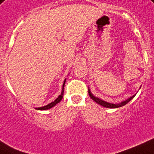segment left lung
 Masks as SVG:
<instances>
[{
    "label": "left lung",
    "mask_w": 154,
    "mask_h": 154,
    "mask_svg": "<svg viewBox=\"0 0 154 154\" xmlns=\"http://www.w3.org/2000/svg\"><path fill=\"white\" fill-rule=\"evenodd\" d=\"M88 95H89L90 98L92 99L93 100L95 101V102H97V103H99V104H100L101 106H103V107H110V108H116V107H122V106H124L126 105L128 102H130V101L132 100V99L134 97V96H133V97H131V98L127 99V100L123 101V102H122V103H119V104H114V103H107V102H105V101L102 100H100V99L97 98V97H94L93 95L91 93V92H90V90L88 89Z\"/></svg>",
    "instance_id": "1"
}]
</instances>
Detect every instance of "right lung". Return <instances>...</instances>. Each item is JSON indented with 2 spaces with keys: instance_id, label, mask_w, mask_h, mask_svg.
Segmentation results:
<instances>
[{
  "instance_id": "add662e5",
  "label": "right lung",
  "mask_w": 154,
  "mask_h": 154,
  "mask_svg": "<svg viewBox=\"0 0 154 154\" xmlns=\"http://www.w3.org/2000/svg\"><path fill=\"white\" fill-rule=\"evenodd\" d=\"M65 83H66V80H65L64 84H63V86H62V93H61V95H60L59 97H58L57 99H56L55 100L53 101V102H51V103H49V104H47V105L44 106V107H38V108H36V109H38V110H47V109H50V108H51V107H53L54 105H56L57 103H59L60 101L62 100V97H63V95H64V85H65Z\"/></svg>"
}]
</instances>
